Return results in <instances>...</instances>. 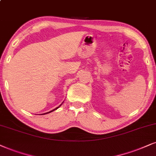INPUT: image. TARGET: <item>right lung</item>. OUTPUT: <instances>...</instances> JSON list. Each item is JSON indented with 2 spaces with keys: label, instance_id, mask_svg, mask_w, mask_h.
Returning a JSON list of instances; mask_svg holds the SVG:
<instances>
[{
  "label": "right lung",
  "instance_id": "add662e5",
  "mask_svg": "<svg viewBox=\"0 0 156 156\" xmlns=\"http://www.w3.org/2000/svg\"><path fill=\"white\" fill-rule=\"evenodd\" d=\"M62 104H60V106H58V107H57V108H55V109H53V110H52V111H50V112H47V113H44V114H48V113H50V112H53V111H55V110H56V109H58V108L59 107H60V106H61V105H62Z\"/></svg>",
  "mask_w": 156,
  "mask_h": 156
}]
</instances>
